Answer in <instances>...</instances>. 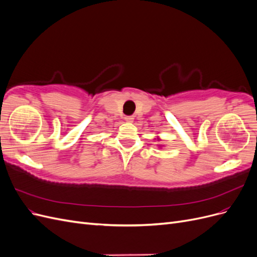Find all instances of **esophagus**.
<instances>
[{
  "label": "esophagus",
  "instance_id": "esophagus-1",
  "mask_svg": "<svg viewBox=\"0 0 257 257\" xmlns=\"http://www.w3.org/2000/svg\"><path fill=\"white\" fill-rule=\"evenodd\" d=\"M124 120H125L128 123H131V122L134 121V116L133 115H125V118H124Z\"/></svg>",
  "mask_w": 257,
  "mask_h": 257
}]
</instances>
